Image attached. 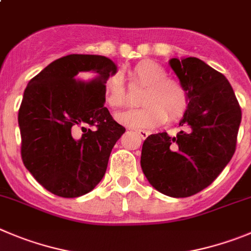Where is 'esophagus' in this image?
<instances>
[{"instance_id": "obj_1", "label": "esophagus", "mask_w": 251, "mask_h": 251, "mask_svg": "<svg viewBox=\"0 0 251 251\" xmlns=\"http://www.w3.org/2000/svg\"><path fill=\"white\" fill-rule=\"evenodd\" d=\"M135 133H137V134L139 135L142 139H146V138L149 135V132H147V130H144V129H138V130H135Z\"/></svg>"}]
</instances>
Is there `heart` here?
Listing matches in <instances>:
<instances>
[{
    "label": "heart",
    "mask_w": 251,
    "mask_h": 251,
    "mask_svg": "<svg viewBox=\"0 0 251 251\" xmlns=\"http://www.w3.org/2000/svg\"><path fill=\"white\" fill-rule=\"evenodd\" d=\"M132 75L147 88L142 97V108L117 114L121 123L130 128H154L169 121L180 118L187 108V93L174 80L167 79V72L157 62L142 61L134 66ZM105 102L112 108L127 104L123 80L118 75H110L104 86Z\"/></svg>",
    "instance_id": "obj_1"
}]
</instances>
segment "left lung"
<instances>
[{
    "mask_svg": "<svg viewBox=\"0 0 251 251\" xmlns=\"http://www.w3.org/2000/svg\"><path fill=\"white\" fill-rule=\"evenodd\" d=\"M172 70L187 93L180 132L151 134L141 167L151 185L173 198H187L210 185L230 162L241 109L224 75L195 57L172 58Z\"/></svg>",
    "mask_w": 251,
    "mask_h": 251,
    "instance_id": "8db88e82",
    "label": "left lung"
}]
</instances>
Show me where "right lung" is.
I'll return each instance as SVG.
<instances>
[{
	"label": "right lung",
	"mask_w": 251,
	"mask_h": 251,
	"mask_svg": "<svg viewBox=\"0 0 251 251\" xmlns=\"http://www.w3.org/2000/svg\"><path fill=\"white\" fill-rule=\"evenodd\" d=\"M116 73L107 57L70 54L48 64L25 89L18 110L21 155L54 195L80 197L104 176L110 151L126 132L104 107V84Z\"/></svg>",
	"instance_id": "right-lung-1"
}]
</instances>
